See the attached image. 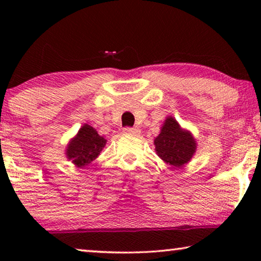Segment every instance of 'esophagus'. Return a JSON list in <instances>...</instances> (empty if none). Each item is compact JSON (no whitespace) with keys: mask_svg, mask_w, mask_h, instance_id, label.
<instances>
[{"mask_svg":"<svg viewBox=\"0 0 261 261\" xmlns=\"http://www.w3.org/2000/svg\"><path fill=\"white\" fill-rule=\"evenodd\" d=\"M123 133L129 134V135H139L140 134V129H138V128L126 127V128H123Z\"/></svg>","mask_w":261,"mask_h":261,"instance_id":"34e87169","label":"esophagus"}]
</instances>
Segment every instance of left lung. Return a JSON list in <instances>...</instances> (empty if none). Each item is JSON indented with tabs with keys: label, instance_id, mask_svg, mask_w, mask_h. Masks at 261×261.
Wrapping results in <instances>:
<instances>
[{
	"label": "left lung",
	"instance_id": "1",
	"mask_svg": "<svg viewBox=\"0 0 261 261\" xmlns=\"http://www.w3.org/2000/svg\"><path fill=\"white\" fill-rule=\"evenodd\" d=\"M155 151L164 162L181 167L194 155L196 141L189 132L180 129L173 117H167L162 132L154 140Z\"/></svg>",
	"mask_w": 261,
	"mask_h": 261
}]
</instances>
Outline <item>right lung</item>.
I'll use <instances>...</instances> for the list:
<instances>
[{
  "label": "right lung",
  "instance_id": "1",
  "mask_svg": "<svg viewBox=\"0 0 261 261\" xmlns=\"http://www.w3.org/2000/svg\"><path fill=\"white\" fill-rule=\"evenodd\" d=\"M106 139L99 137L94 128L89 124H84L76 138L72 139L67 146L66 155L77 166L88 165L97 158L102 148L106 146Z\"/></svg>",
  "mask_w": 261,
  "mask_h": 261
}]
</instances>
